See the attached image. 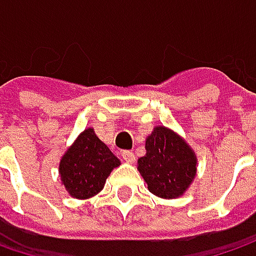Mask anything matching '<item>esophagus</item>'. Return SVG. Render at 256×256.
I'll list each match as a JSON object with an SVG mask.
<instances>
[{"instance_id": "34e87169", "label": "esophagus", "mask_w": 256, "mask_h": 256, "mask_svg": "<svg viewBox=\"0 0 256 256\" xmlns=\"http://www.w3.org/2000/svg\"><path fill=\"white\" fill-rule=\"evenodd\" d=\"M121 156H122V160L125 161V162H128V164L135 162V155H134L131 151H122Z\"/></svg>"}]
</instances>
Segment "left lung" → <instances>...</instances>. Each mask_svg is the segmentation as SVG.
Wrapping results in <instances>:
<instances>
[{"instance_id": "1", "label": "left lung", "mask_w": 256, "mask_h": 256, "mask_svg": "<svg viewBox=\"0 0 256 256\" xmlns=\"http://www.w3.org/2000/svg\"><path fill=\"white\" fill-rule=\"evenodd\" d=\"M146 154L138 160V171L154 195L182 196L196 176V155L181 135L156 125L145 140Z\"/></svg>"}]
</instances>
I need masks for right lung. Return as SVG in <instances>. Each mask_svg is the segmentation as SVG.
<instances>
[{
    "label": "right lung",
    "mask_w": 256,
    "mask_h": 256,
    "mask_svg": "<svg viewBox=\"0 0 256 256\" xmlns=\"http://www.w3.org/2000/svg\"><path fill=\"white\" fill-rule=\"evenodd\" d=\"M120 165L121 161L90 126L65 151L58 172L65 190L72 198L88 200L102 191L106 178Z\"/></svg>",
    "instance_id": "right-lung-1"
}]
</instances>
